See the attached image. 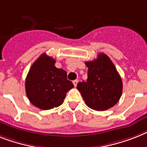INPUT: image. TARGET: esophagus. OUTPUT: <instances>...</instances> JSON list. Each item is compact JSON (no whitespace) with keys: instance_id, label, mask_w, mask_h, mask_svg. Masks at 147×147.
<instances>
[{"instance_id":"34e87169","label":"esophagus","mask_w":147,"mask_h":147,"mask_svg":"<svg viewBox=\"0 0 147 147\" xmlns=\"http://www.w3.org/2000/svg\"><path fill=\"white\" fill-rule=\"evenodd\" d=\"M78 80H74L73 81V84H74V86H75V87H76V86H77V84H78Z\"/></svg>"}]
</instances>
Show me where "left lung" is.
Wrapping results in <instances>:
<instances>
[{
	"instance_id": "1",
	"label": "left lung",
	"mask_w": 147,
	"mask_h": 147,
	"mask_svg": "<svg viewBox=\"0 0 147 147\" xmlns=\"http://www.w3.org/2000/svg\"><path fill=\"white\" fill-rule=\"evenodd\" d=\"M87 82L77 84L86 105L96 111L109 109L116 104L122 94V82L109 57L100 53L96 59L85 62Z\"/></svg>"
}]
</instances>
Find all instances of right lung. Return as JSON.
Instances as JSON below:
<instances>
[{"label":"right lung","instance_id":"add662e5","mask_svg":"<svg viewBox=\"0 0 147 147\" xmlns=\"http://www.w3.org/2000/svg\"><path fill=\"white\" fill-rule=\"evenodd\" d=\"M53 57L43 53L31 66L26 79V92L32 104L40 109L60 106L66 93L74 88L67 73L55 66Z\"/></svg>","mask_w":147,"mask_h":147}]
</instances>
